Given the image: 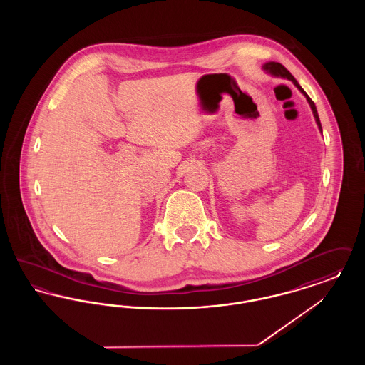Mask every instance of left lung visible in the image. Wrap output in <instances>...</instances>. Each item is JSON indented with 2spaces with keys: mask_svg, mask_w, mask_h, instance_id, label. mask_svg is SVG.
I'll list each match as a JSON object with an SVG mask.
<instances>
[{
  "mask_svg": "<svg viewBox=\"0 0 365 365\" xmlns=\"http://www.w3.org/2000/svg\"><path fill=\"white\" fill-rule=\"evenodd\" d=\"M262 70L265 71V72H268V73H271V75H274V76H280V78H286V79H289V81H292L293 83H294L297 88L307 97V100H308V103L311 105V109H312L313 116H314V120L317 123V125H319V130L322 131V124H320V119H319V115H317V110H316V105L313 103L312 100L309 98V96L304 91V88L298 85V82L295 81L294 76L289 72V71L286 70L280 63H275V61H269V63H265L264 66H262Z\"/></svg>",
  "mask_w": 365,
  "mask_h": 365,
  "instance_id": "8db88e82",
  "label": "left lung"
}]
</instances>
